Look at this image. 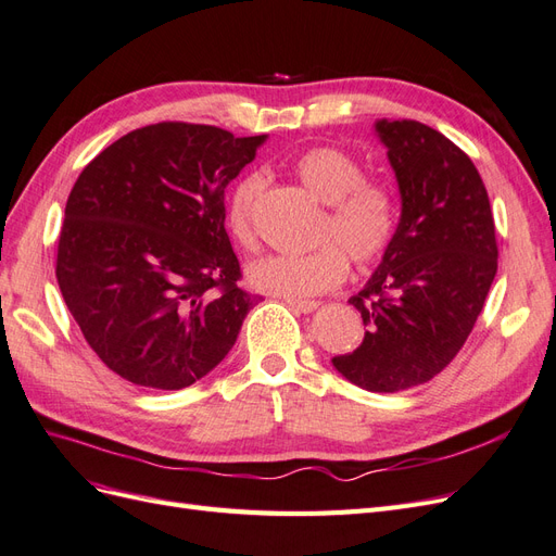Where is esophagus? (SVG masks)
<instances>
[{
  "label": "esophagus",
  "instance_id": "34e87169",
  "mask_svg": "<svg viewBox=\"0 0 556 556\" xmlns=\"http://www.w3.org/2000/svg\"><path fill=\"white\" fill-rule=\"evenodd\" d=\"M285 301H288V306H292L299 313H313L319 306L317 301H301V299H285Z\"/></svg>",
  "mask_w": 556,
  "mask_h": 556
}]
</instances>
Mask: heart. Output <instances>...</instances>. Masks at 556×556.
<instances>
[{
  "label": "heart",
  "instance_id": "obj_1",
  "mask_svg": "<svg viewBox=\"0 0 556 556\" xmlns=\"http://www.w3.org/2000/svg\"><path fill=\"white\" fill-rule=\"evenodd\" d=\"M290 169L304 188L327 204L317 243L304 255H266L248 266L252 288L282 299L329 292L348 276V257L359 268L378 264L399 229V197L390 182L364 176L359 157L336 146H313L292 157ZM262 190L260 174H243L225 199V225L243 248L255 245L252 208Z\"/></svg>",
  "mask_w": 556,
  "mask_h": 556
}]
</instances>
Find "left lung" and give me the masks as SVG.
I'll return each instance as SVG.
<instances>
[{
  "label": "left lung",
  "mask_w": 556,
  "mask_h": 556,
  "mask_svg": "<svg viewBox=\"0 0 556 556\" xmlns=\"http://www.w3.org/2000/svg\"><path fill=\"white\" fill-rule=\"evenodd\" d=\"M401 190L392 248L366 288L362 345L333 357L336 371L368 392H401L457 357L496 276L494 215L476 164L417 121H378Z\"/></svg>",
  "instance_id": "1"
}]
</instances>
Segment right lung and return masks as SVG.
<instances>
[{
	"label": "right lung",
	"mask_w": 556,
	"mask_h": 556,
	"mask_svg": "<svg viewBox=\"0 0 556 556\" xmlns=\"http://www.w3.org/2000/svg\"><path fill=\"white\" fill-rule=\"evenodd\" d=\"M264 139L157 123L125 134L80 172L55 276L113 374L148 390H182L237 343L257 294L239 285L225 188Z\"/></svg>",
	"instance_id": "right-lung-1"
}]
</instances>
